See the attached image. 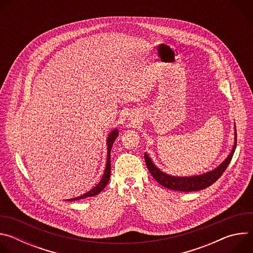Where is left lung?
Masks as SVG:
<instances>
[{
    "mask_svg": "<svg viewBox=\"0 0 253 253\" xmlns=\"http://www.w3.org/2000/svg\"><path fill=\"white\" fill-rule=\"evenodd\" d=\"M236 128H235V133H234V145L229 153V155L226 157V159L218 166L216 167L214 170H211L209 172L196 175V176H189V177H184V176H173L169 175L162 170H160L151 160V158L148 156L147 153L144 154V158H145V162L147 165V168L153 178L156 180V181L172 190L176 191H182V192H191V191H199L202 189L207 188L208 186L212 185L216 180H217L223 172L226 170L227 166L229 165L232 156L234 154L235 148H236Z\"/></svg>",
    "mask_w": 253,
    "mask_h": 253,
    "instance_id": "left-lung-1",
    "label": "left lung"
}]
</instances>
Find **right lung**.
<instances>
[{"instance_id": "add662e5", "label": "right lung", "mask_w": 253, "mask_h": 253, "mask_svg": "<svg viewBox=\"0 0 253 253\" xmlns=\"http://www.w3.org/2000/svg\"><path fill=\"white\" fill-rule=\"evenodd\" d=\"M118 129H114L112 130L109 135H108L107 138V162H106V168L104 171V174L102 176L101 181L94 187L92 188L90 191H88L87 193L75 197V198H71V199H67V201H75V200H80V199H84L87 197H91V196H95L97 194H99L109 182V179H110V175H111V161H110V152L113 146V143L116 140V138L118 137Z\"/></svg>"}]
</instances>
